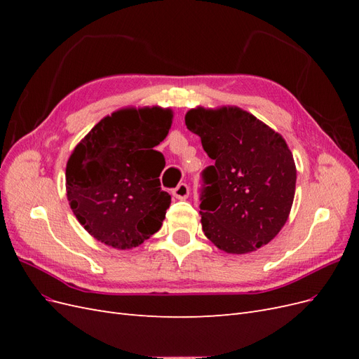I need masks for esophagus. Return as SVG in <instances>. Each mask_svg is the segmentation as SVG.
<instances>
[{
  "label": "esophagus",
  "instance_id": "obj_1",
  "mask_svg": "<svg viewBox=\"0 0 359 359\" xmlns=\"http://www.w3.org/2000/svg\"><path fill=\"white\" fill-rule=\"evenodd\" d=\"M172 194L175 196L177 199H187L189 194H190V189L186 182H181L178 186L172 190Z\"/></svg>",
  "mask_w": 359,
  "mask_h": 359
}]
</instances>
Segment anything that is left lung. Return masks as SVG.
Returning <instances> with one entry per match:
<instances>
[{"label": "left lung", "instance_id": "obj_1", "mask_svg": "<svg viewBox=\"0 0 359 359\" xmlns=\"http://www.w3.org/2000/svg\"><path fill=\"white\" fill-rule=\"evenodd\" d=\"M214 165L203 173L201 223L205 236L231 255L266 245L289 219L297 168L280 133L236 106L186 114Z\"/></svg>", "mask_w": 359, "mask_h": 359}]
</instances>
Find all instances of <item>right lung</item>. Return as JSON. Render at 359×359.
Returning <instances> with one entry per match:
<instances>
[{
    "mask_svg": "<svg viewBox=\"0 0 359 359\" xmlns=\"http://www.w3.org/2000/svg\"><path fill=\"white\" fill-rule=\"evenodd\" d=\"M172 119V109L160 106L123 107L100 119L72 151L69 205L97 241L128 250L161 227L170 196L160 187L166 161L154 148Z\"/></svg>",
    "mask_w": 359,
    "mask_h": 359,
    "instance_id": "right-lung-1",
    "label": "right lung"
}]
</instances>
